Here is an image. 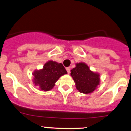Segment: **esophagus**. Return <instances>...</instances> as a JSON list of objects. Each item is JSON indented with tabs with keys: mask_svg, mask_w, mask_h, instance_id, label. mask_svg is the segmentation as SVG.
I'll list each match as a JSON object with an SVG mask.
<instances>
[{
	"mask_svg": "<svg viewBox=\"0 0 131 131\" xmlns=\"http://www.w3.org/2000/svg\"><path fill=\"white\" fill-rule=\"evenodd\" d=\"M66 71H67L68 74H70V72H71V67H67V68H66Z\"/></svg>",
	"mask_w": 131,
	"mask_h": 131,
	"instance_id": "1",
	"label": "esophagus"
}]
</instances>
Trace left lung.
I'll return each mask as SVG.
<instances>
[{"mask_svg": "<svg viewBox=\"0 0 131 131\" xmlns=\"http://www.w3.org/2000/svg\"><path fill=\"white\" fill-rule=\"evenodd\" d=\"M71 76L80 92L89 94L93 92L99 84V75L90 71L88 66L81 62L71 70Z\"/></svg>", "mask_w": 131, "mask_h": 131, "instance_id": "8db88e82", "label": "left lung"}]
</instances>
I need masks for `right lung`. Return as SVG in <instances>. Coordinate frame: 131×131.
Wrapping results in <instances>:
<instances>
[{
	"instance_id": "obj_1",
	"label": "right lung",
	"mask_w": 131,
	"mask_h": 131,
	"mask_svg": "<svg viewBox=\"0 0 131 131\" xmlns=\"http://www.w3.org/2000/svg\"><path fill=\"white\" fill-rule=\"evenodd\" d=\"M67 73L61 63L50 60L45 64L42 69L34 72V82L35 85L40 86V90L47 91L53 88L60 76Z\"/></svg>"
}]
</instances>
